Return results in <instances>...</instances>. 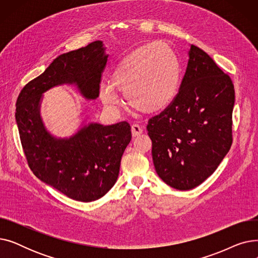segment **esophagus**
<instances>
[{
  "label": "esophagus",
  "instance_id": "esophagus-1",
  "mask_svg": "<svg viewBox=\"0 0 258 258\" xmlns=\"http://www.w3.org/2000/svg\"><path fill=\"white\" fill-rule=\"evenodd\" d=\"M142 132H143L142 126H140L139 124H133L132 125V135H133V137L140 136V135L142 134Z\"/></svg>",
  "mask_w": 258,
  "mask_h": 258
}]
</instances>
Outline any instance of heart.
Wrapping results in <instances>:
<instances>
[{
  "label": "heart",
  "instance_id": "b5f03b06",
  "mask_svg": "<svg viewBox=\"0 0 258 258\" xmlns=\"http://www.w3.org/2000/svg\"><path fill=\"white\" fill-rule=\"evenodd\" d=\"M181 66L178 55L165 43L157 42L135 49L122 58L111 75V83L99 85V97L108 110L121 101L118 91L136 110L153 114L164 110L180 88Z\"/></svg>",
  "mask_w": 258,
  "mask_h": 258
}]
</instances>
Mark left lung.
I'll return each instance as SVG.
<instances>
[{"mask_svg":"<svg viewBox=\"0 0 258 258\" xmlns=\"http://www.w3.org/2000/svg\"><path fill=\"white\" fill-rule=\"evenodd\" d=\"M188 54L177 96L146 126L156 171L178 190L210 177L232 144V80L199 47L191 45Z\"/></svg>","mask_w":258,"mask_h":258,"instance_id":"obj_1","label":"left lung"}]
</instances>
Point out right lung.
<instances>
[{
	"label": "right lung",
	"mask_w": 258,
	"mask_h": 258,
	"mask_svg": "<svg viewBox=\"0 0 258 258\" xmlns=\"http://www.w3.org/2000/svg\"><path fill=\"white\" fill-rule=\"evenodd\" d=\"M101 40L63 53L21 91L16 119L21 143L32 172L44 183L79 202L103 197L117 181L121 157L132 139L126 121L112 125L89 123L70 138H55L40 118L45 92L75 85L87 99L99 96L107 54Z\"/></svg>",
	"instance_id": "add662e5"
}]
</instances>
